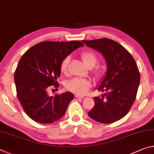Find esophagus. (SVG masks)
<instances>
[{
  "instance_id": "obj_1",
  "label": "esophagus",
  "mask_w": 154,
  "mask_h": 154,
  "mask_svg": "<svg viewBox=\"0 0 154 154\" xmlns=\"http://www.w3.org/2000/svg\"><path fill=\"white\" fill-rule=\"evenodd\" d=\"M75 97L77 98H84V96L79 94H75Z\"/></svg>"
}]
</instances>
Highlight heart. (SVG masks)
<instances>
[{"mask_svg": "<svg viewBox=\"0 0 154 154\" xmlns=\"http://www.w3.org/2000/svg\"><path fill=\"white\" fill-rule=\"evenodd\" d=\"M81 58L83 62H84L88 68L91 69L96 65L98 61V56L94 52L90 50L83 51L81 54ZM70 58L69 57H66L61 62L60 69L62 73H66L69 66ZM103 72V68L101 66H97L94 70L93 73L96 77H100ZM66 88L71 92L78 94H84L86 93L89 88L91 87V82L90 80L87 79H82V78H73L69 82H67Z\"/></svg>", "mask_w": 154, "mask_h": 154, "instance_id": "b5f03b06", "label": "heart"}]
</instances>
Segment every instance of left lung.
I'll return each instance as SVG.
<instances>
[{
  "label": "left lung",
  "mask_w": 154,
  "mask_h": 154,
  "mask_svg": "<svg viewBox=\"0 0 154 154\" xmlns=\"http://www.w3.org/2000/svg\"><path fill=\"white\" fill-rule=\"evenodd\" d=\"M103 54L107 71L98 90L105 92L102 98L94 97V106L88 116L98 122L111 124L123 118L136 99L140 83L139 69L128 51L109 38L82 41Z\"/></svg>",
  "instance_id": "obj_1"
}]
</instances>
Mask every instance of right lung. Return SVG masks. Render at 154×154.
<instances>
[{
  "mask_svg": "<svg viewBox=\"0 0 154 154\" xmlns=\"http://www.w3.org/2000/svg\"><path fill=\"white\" fill-rule=\"evenodd\" d=\"M80 41H44L32 46L20 60L15 71L17 96L26 113L41 124H51L64 116L73 94L66 92L49 96L51 85L58 88L61 62L75 49Z\"/></svg>",
  "mask_w": 154,
  "mask_h": 154,
  "instance_id": "obj_1",
  "label": "right lung"
}]
</instances>
